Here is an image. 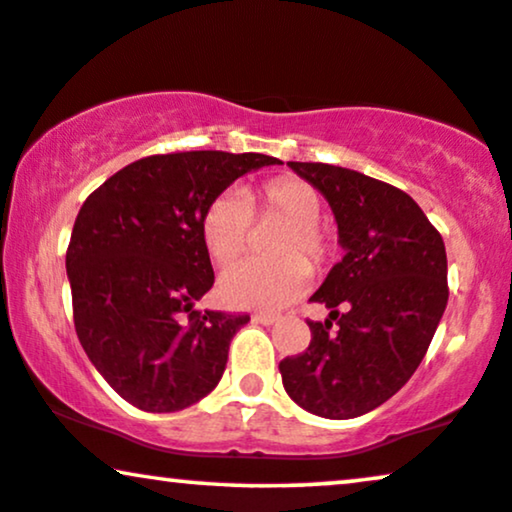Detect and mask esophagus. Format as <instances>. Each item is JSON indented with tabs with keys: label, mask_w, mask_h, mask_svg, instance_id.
Segmentation results:
<instances>
[{
	"label": "esophagus",
	"mask_w": 512,
	"mask_h": 512,
	"mask_svg": "<svg viewBox=\"0 0 512 512\" xmlns=\"http://www.w3.org/2000/svg\"><path fill=\"white\" fill-rule=\"evenodd\" d=\"M252 318H255L257 323H262V325H274V323H278V320H281L278 313H255Z\"/></svg>",
	"instance_id": "34e87169"
}]
</instances>
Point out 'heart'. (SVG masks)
Returning <instances> with one entry per match:
<instances>
[{
    "mask_svg": "<svg viewBox=\"0 0 512 512\" xmlns=\"http://www.w3.org/2000/svg\"><path fill=\"white\" fill-rule=\"evenodd\" d=\"M255 210L288 220L274 243L278 257H245L231 264L220 278V295L238 309H281L309 285L311 267L305 261L325 267L335 255V241L320 224L323 203L316 189L302 177L281 175L262 182L257 192L227 189L210 199L201 215V238L215 264L231 262L245 248Z\"/></svg>",
    "mask_w": 512,
    "mask_h": 512,
    "instance_id": "1",
    "label": "heart"
}]
</instances>
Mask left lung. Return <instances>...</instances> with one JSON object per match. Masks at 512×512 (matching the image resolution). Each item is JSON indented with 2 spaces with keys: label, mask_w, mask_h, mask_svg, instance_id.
Masks as SVG:
<instances>
[{
  "label": "left lung",
  "mask_w": 512,
  "mask_h": 512,
  "mask_svg": "<svg viewBox=\"0 0 512 512\" xmlns=\"http://www.w3.org/2000/svg\"><path fill=\"white\" fill-rule=\"evenodd\" d=\"M335 213L346 250L309 302V349L281 360L283 386L306 412L353 419L407 384L445 313L447 252L440 231L403 189L330 163L290 161Z\"/></svg>",
  "instance_id": "left-lung-1"
}]
</instances>
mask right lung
<instances>
[{"label": "right lung", "instance_id": "add662e5", "mask_svg": "<svg viewBox=\"0 0 512 512\" xmlns=\"http://www.w3.org/2000/svg\"><path fill=\"white\" fill-rule=\"evenodd\" d=\"M274 163L213 149L145 156L81 206L65 255L74 330L138 410H185L220 384L231 337L250 316L194 309L215 283L201 215L236 177Z\"/></svg>", "mask_w": 512, "mask_h": 512}]
</instances>
